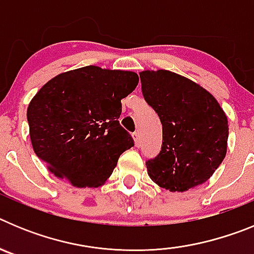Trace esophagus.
<instances>
[{"instance_id":"esophagus-1","label":"esophagus","mask_w":254,"mask_h":254,"mask_svg":"<svg viewBox=\"0 0 254 254\" xmlns=\"http://www.w3.org/2000/svg\"><path fill=\"white\" fill-rule=\"evenodd\" d=\"M133 140H134V143H136V146H140L141 140H140V133H138V132H133Z\"/></svg>"}]
</instances>
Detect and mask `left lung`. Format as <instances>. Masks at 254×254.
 Instances as JSON below:
<instances>
[{"instance_id": "obj_1", "label": "left lung", "mask_w": 254, "mask_h": 254, "mask_svg": "<svg viewBox=\"0 0 254 254\" xmlns=\"http://www.w3.org/2000/svg\"><path fill=\"white\" fill-rule=\"evenodd\" d=\"M143 99L163 126L159 154L146 160L147 174L160 187L185 192L202 185L223 163L228 118L203 87L167 69L140 73Z\"/></svg>"}]
</instances>
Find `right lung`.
Segmentation results:
<instances>
[{
  "mask_svg": "<svg viewBox=\"0 0 254 254\" xmlns=\"http://www.w3.org/2000/svg\"><path fill=\"white\" fill-rule=\"evenodd\" d=\"M137 84V73L96 66L52 78L33 98L26 113L38 158L75 187L104 183L121 154L134 146L118 118L121 100Z\"/></svg>",
  "mask_w": 254,
  "mask_h": 254,
  "instance_id": "obj_1",
  "label": "right lung"
}]
</instances>
